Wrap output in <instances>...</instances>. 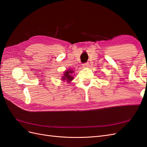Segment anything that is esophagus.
Returning <instances> with one entry per match:
<instances>
[{
	"label": "esophagus",
	"mask_w": 147,
	"mask_h": 147,
	"mask_svg": "<svg viewBox=\"0 0 147 147\" xmlns=\"http://www.w3.org/2000/svg\"><path fill=\"white\" fill-rule=\"evenodd\" d=\"M88 66H89V63H84L82 64V67H83V68H87Z\"/></svg>",
	"instance_id": "34e87169"
}]
</instances>
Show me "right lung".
<instances>
[{
  "instance_id": "obj_1",
  "label": "right lung",
  "mask_w": 147,
  "mask_h": 147,
  "mask_svg": "<svg viewBox=\"0 0 147 147\" xmlns=\"http://www.w3.org/2000/svg\"><path fill=\"white\" fill-rule=\"evenodd\" d=\"M73 73V71H66V72L65 73L64 76L62 79L63 80V81L66 80L68 82H70L71 80H73V77L71 76V75L70 74L71 73Z\"/></svg>"
}]
</instances>
